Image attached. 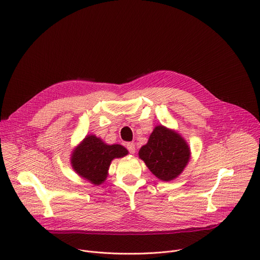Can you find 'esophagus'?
Wrapping results in <instances>:
<instances>
[{
	"instance_id": "obj_1",
	"label": "esophagus",
	"mask_w": 260,
	"mask_h": 260,
	"mask_svg": "<svg viewBox=\"0 0 260 260\" xmlns=\"http://www.w3.org/2000/svg\"><path fill=\"white\" fill-rule=\"evenodd\" d=\"M126 148L128 149V151L131 153H135V151H136V146H135V143H133V142H128L126 144Z\"/></svg>"
}]
</instances>
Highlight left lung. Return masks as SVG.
<instances>
[{"label": "left lung", "instance_id": "left-lung-1", "mask_svg": "<svg viewBox=\"0 0 260 260\" xmlns=\"http://www.w3.org/2000/svg\"><path fill=\"white\" fill-rule=\"evenodd\" d=\"M139 158L159 180L169 182L178 178L188 164L190 148L181 135L158 125L140 148Z\"/></svg>", "mask_w": 260, "mask_h": 260}]
</instances>
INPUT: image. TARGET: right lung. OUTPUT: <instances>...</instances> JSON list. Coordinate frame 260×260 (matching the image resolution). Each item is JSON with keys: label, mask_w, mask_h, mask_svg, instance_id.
<instances>
[{"label": "right lung", "mask_w": 260, "mask_h": 260, "mask_svg": "<svg viewBox=\"0 0 260 260\" xmlns=\"http://www.w3.org/2000/svg\"><path fill=\"white\" fill-rule=\"evenodd\" d=\"M128 153L120 144L108 145L94 135L86 136L82 142L73 150L71 164L81 178L94 185L106 181L111 162L116 158H122Z\"/></svg>", "instance_id": "right-lung-1"}]
</instances>
